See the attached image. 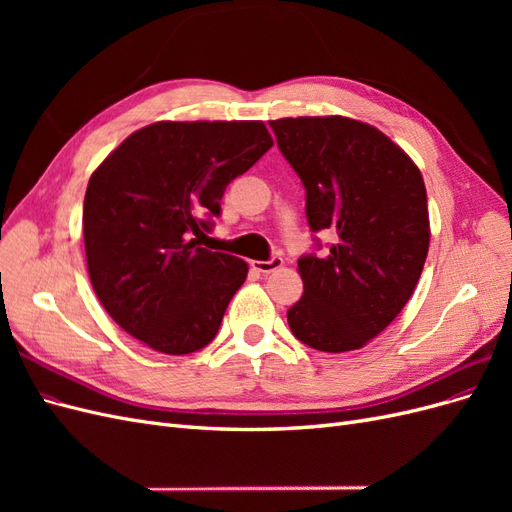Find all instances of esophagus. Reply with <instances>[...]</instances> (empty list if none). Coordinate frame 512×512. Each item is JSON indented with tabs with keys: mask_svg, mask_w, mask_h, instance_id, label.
Segmentation results:
<instances>
[{
	"mask_svg": "<svg viewBox=\"0 0 512 512\" xmlns=\"http://www.w3.org/2000/svg\"><path fill=\"white\" fill-rule=\"evenodd\" d=\"M282 265H284V260H282V256H271L269 260H256V262H252V267L258 271V273H273V271H277V269H282Z\"/></svg>",
	"mask_w": 512,
	"mask_h": 512,
	"instance_id": "34e87169",
	"label": "esophagus"
}]
</instances>
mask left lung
I'll use <instances>...</instances> for the list:
<instances>
[{
	"mask_svg": "<svg viewBox=\"0 0 512 512\" xmlns=\"http://www.w3.org/2000/svg\"><path fill=\"white\" fill-rule=\"evenodd\" d=\"M277 147L305 188L314 237L299 258L303 297L288 327L305 346L348 352L397 318L421 277L429 250L421 170L389 136L348 117L269 121Z\"/></svg>",
	"mask_w": 512,
	"mask_h": 512,
	"instance_id": "8db88e82",
	"label": "left lung"
}]
</instances>
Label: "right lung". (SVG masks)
Instances as JSON below:
<instances>
[{
  "label": "right lung",
  "instance_id": "1",
  "mask_svg": "<svg viewBox=\"0 0 512 512\" xmlns=\"http://www.w3.org/2000/svg\"><path fill=\"white\" fill-rule=\"evenodd\" d=\"M273 147L260 121H160L128 136L89 179V280L123 331L164 354L213 342L245 260L196 247L226 185Z\"/></svg>",
  "mask_w": 512,
  "mask_h": 512
}]
</instances>
